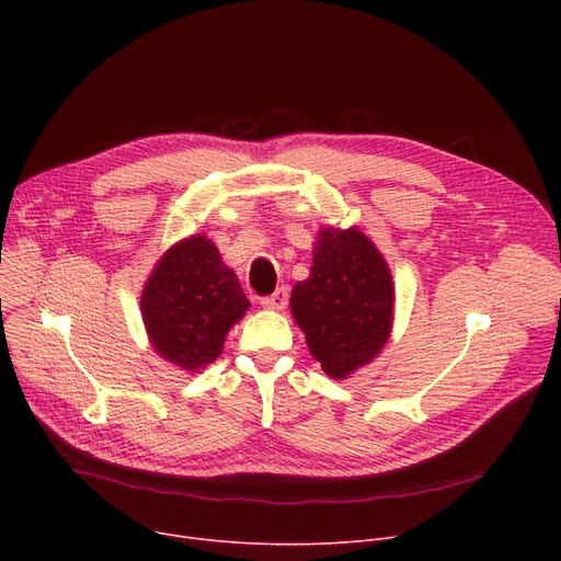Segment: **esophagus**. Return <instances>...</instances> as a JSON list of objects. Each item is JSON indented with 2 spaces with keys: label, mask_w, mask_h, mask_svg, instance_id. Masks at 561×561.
Segmentation results:
<instances>
[{
  "label": "esophagus",
  "mask_w": 561,
  "mask_h": 561,
  "mask_svg": "<svg viewBox=\"0 0 561 561\" xmlns=\"http://www.w3.org/2000/svg\"><path fill=\"white\" fill-rule=\"evenodd\" d=\"M286 302H288V288L286 286H279L275 293H271V296L261 298V307H265V309H284Z\"/></svg>",
  "instance_id": "34e87169"
}]
</instances>
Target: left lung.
I'll use <instances>...</instances> for the list:
<instances>
[{"mask_svg":"<svg viewBox=\"0 0 561 561\" xmlns=\"http://www.w3.org/2000/svg\"><path fill=\"white\" fill-rule=\"evenodd\" d=\"M290 309L320 368L345 377L368 364L391 334L387 261L359 229H322L311 273L293 288Z\"/></svg>","mask_w":561,"mask_h":561,"instance_id":"1","label":"left lung"}]
</instances>
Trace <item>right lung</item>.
Returning a JSON list of instances; mask_svg holds the SVG:
<instances>
[{
  "label": "right lung",
  "mask_w": 561,
  "mask_h": 561,
  "mask_svg": "<svg viewBox=\"0 0 561 561\" xmlns=\"http://www.w3.org/2000/svg\"><path fill=\"white\" fill-rule=\"evenodd\" d=\"M250 307L233 271L204 236L165 252L142 290V318L157 352L186 370L211 364L229 328Z\"/></svg>",
  "instance_id": "1"
}]
</instances>
